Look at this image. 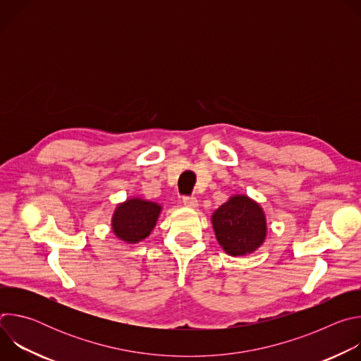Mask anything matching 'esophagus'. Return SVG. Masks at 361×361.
<instances>
[{
	"instance_id": "esophagus-1",
	"label": "esophagus",
	"mask_w": 361,
	"mask_h": 361,
	"mask_svg": "<svg viewBox=\"0 0 361 361\" xmlns=\"http://www.w3.org/2000/svg\"><path fill=\"white\" fill-rule=\"evenodd\" d=\"M183 204L185 205V207L194 209V207H197V205H198V201H197V198L192 197V195H184V197H183Z\"/></svg>"
}]
</instances>
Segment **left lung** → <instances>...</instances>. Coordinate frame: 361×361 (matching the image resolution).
Instances as JSON below:
<instances>
[{
	"label": "left lung",
	"instance_id": "left-lung-1",
	"mask_svg": "<svg viewBox=\"0 0 361 361\" xmlns=\"http://www.w3.org/2000/svg\"><path fill=\"white\" fill-rule=\"evenodd\" d=\"M216 237L230 255H244L259 248L266 238V217L260 205L235 195L213 214Z\"/></svg>",
	"mask_w": 361,
	"mask_h": 361
}]
</instances>
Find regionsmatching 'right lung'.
Returning <instances> with one entry per match:
<instances>
[{
  "instance_id": "1",
  "label": "right lung",
  "mask_w": 361,
  "mask_h": 361,
  "mask_svg": "<svg viewBox=\"0 0 361 361\" xmlns=\"http://www.w3.org/2000/svg\"><path fill=\"white\" fill-rule=\"evenodd\" d=\"M160 212L161 207L157 202L140 198L127 200L114 213L113 230L118 238L131 244L138 243L149 235Z\"/></svg>"
}]
</instances>
